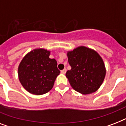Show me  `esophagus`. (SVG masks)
I'll use <instances>...</instances> for the list:
<instances>
[{
    "label": "esophagus",
    "instance_id": "obj_1",
    "mask_svg": "<svg viewBox=\"0 0 126 126\" xmlns=\"http://www.w3.org/2000/svg\"><path fill=\"white\" fill-rule=\"evenodd\" d=\"M66 72H67V69H64L63 70L61 71V73H62V74H65Z\"/></svg>",
    "mask_w": 126,
    "mask_h": 126
}]
</instances>
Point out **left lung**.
<instances>
[{"mask_svg":"<svg viewBox=\"0 0 126 126\" xmlns=\"http://www.w3.org/2000/svg\"><path fill=\"white\" fill-rule=\"evenodd\" d=\"M71 69L66 77L72 88L82 94L96 92L102 84L106 70L103 61L95 51L80 46L67 53Z\"/></svg>","mask_w":126,"mask_h":126,"instance_id":"8db88e82","label":"left lung"}]
</instances>
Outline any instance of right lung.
Wrapping results in <instances>:
<instances>
[{
	"label": "right lung",
	"instance_id": "obj_1",
	"mask_svg": "<svg viewBox=\"0 0 126 126\" xmlns=\"http://www.w3.org/2000/svg\"><path fill=\"white\" fill-rule=\"evenodd\" d=\"M50 51L36 49L27 54L18 67L21 84L29 93L34 95L46 94L53 88L60 71L55 59H50Z\"/></svg>",
	"mask_w": 126,
	"mask_h": 126
}]
</instances>
